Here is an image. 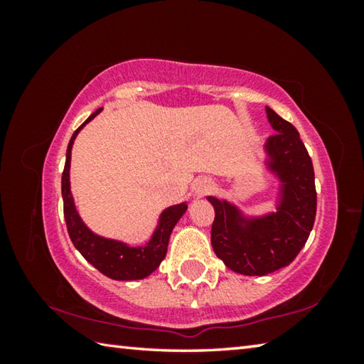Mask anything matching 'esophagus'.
I'll list each match as a JSON object with an SVG mask.
<instances>
[{"mask_svg": "<svg viewBox=\"0 0 364 364\" xmlns=\"http://www.w3.org/2000/svg\"><path fill=\"white\" fill-rule=\"evenodd\" d=\"M213 189H215V184H213V181L207 180V178H199V180H196V181H194V184H193V191H194V194H196V196H199V197L210 194Z\"/></svg>", "mask_w": 364, "mask_h": 364, "instance_id": "34e87169", "label": "esophagus"}]
</instances>
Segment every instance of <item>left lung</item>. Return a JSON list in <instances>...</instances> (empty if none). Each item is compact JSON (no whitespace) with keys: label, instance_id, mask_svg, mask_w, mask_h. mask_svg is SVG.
I'll return each mask as SVG.
<instances>
[{"label":"left lung","instance_id":"obj_1","mask_svg":"<svg viewBox=\"0 0 364 364\" xmlns=\"http://www.w3.org/2000/svg\"><path fill=\"white\" fill-rule=\"evenodd\" d=\"M276 132L267 141L268 167L281 180L278 212L245 220L236 207L208 197L215 208L212 247L228 268L247 276H264L284 268L304 247L316 217L315 171L305 144L292 123L267 107Z\"/></svg>","mask_w":364,"mask_h":364}]
</instances>
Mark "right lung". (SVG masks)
<instances>
[{"mask_svg": "<svg viewBox=\"0 0 364 364\" xmlns=\"http://www.w3.org/2000/svg\"><path fill=\"white\" fill-rule=\"evenodd\" d=\"M102 110L97 109L96 112L91 114L82 125H80L75 133L72 134L67 146L65 154V167L63 171V199H64V218L67 225V231L72 239L75 249L85 257L86 262H90L96 269H100L102 274H106L110 279L117 281H133V279H143L149 276L152 271L159 268V264L167 255V247L170 241V234L173 231L178 220L183 217L186 212V204H178L173 207H168L160 215L159 225L154 231L151 241L147 242L144 247H130V245L112 241V239H106L97 236V234L91 232L86 225L80 218L77 213L75 204H73V197L70 194V180H69V170H70V154L73 139L77 138L78 132L88 123L93 120L95 117Z\"/></svg>", "mask_w": 364, "mask_h": 364, "instance_id": "right-lung-1", "label": "right lung"}]
</instances>
